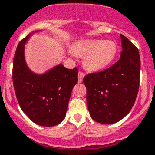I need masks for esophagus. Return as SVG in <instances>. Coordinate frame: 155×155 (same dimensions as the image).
<instances>
[{
  "mask_svg": "<svg viewBox=\"0 0 155 155\" xmlns=\"http://www.w3.org/2000/svg\"><path fill=\"white\" fill-rule=\"evenodd\" d=\"M85 77V73L82 71H80L78 73V82H82V79Z\"/></svg>",
  "mask_w": 155,
  "mask_h": 155,
  "instance_id": "34e87169",
  "label": "esophagus"
}]
</instances>
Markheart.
<instances>
[{"instance_id": "1", "label": "heart", "mask_w": 155, "mask_h": 155, "mask_svg": "<svg viewBox=\"0 0 155 155\" xmlns=\"http://www.w3.org/2000/svg\"><path fill=\"white\" fill-rule=\"evenodd\" d=\"M73 52L78 56H86L84 65L87 70L99 71L112 62L117 53V46L110 41H82L75 45Z\"/></svg>"}]
</instances>
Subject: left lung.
<instances>
[{
    "mask_svg": "<svg viewBox=\"0 0 155 155\" xmlns=\"http://www.w3.org/2000/svg\"><path fill=\"white\" fill-rule=\"evenodd\" d=\"M120 36V59L108 68L88 73L83 78L91 117L103 124L123 119L134 105L139 91V51L125 36Z\"/></svg>",
    "mask_w": 155,
    "mask_h": 155,
    "instance_id": "1",
    "label": "left lung"
}]
</instances>
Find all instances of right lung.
<instances>
[{"label": "right lung", "instance_id": "obj_1", "mask_svg": "<svg viewBox=\"0 0 155 155\" xmlns=\"http://www.w3.org/2000/svg\"><path fill=\"white\" fill-rule=\"evenodd\" d=\"M18 43L13 61V84L21 109L38 125L53 127L64 119L71 92L78 82V69L60 64L43 75L32 73L24 61V43Z\"/></svg>", "mask_w": 155, "mask_h": 155}]
</instances>
